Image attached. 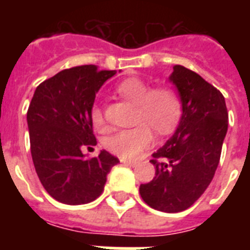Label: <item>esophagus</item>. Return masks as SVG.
<instances>
[{"mask_svg":"<svg viewBox=\"0 0 250 250\" xmlns=\"http://www.w3.org/2000/svg\"><path fill=\"white\" fill-rule=\"evenodd\" d=\"M121 162L125 165H128V166H132L135 167L137 165L136 161H132V160H125V158H121Z\"/></svg>","mask_w":250,"mask_h":250,"instance_id":"esophagus-1","label":"esophagus"}]
</instances>
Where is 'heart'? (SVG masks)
Wrapping results in <instances>:
<instances>
[{
	"label": "heart",
	"mask_w": 250,
	"mask_h": 250,
	"mask_svg": "<svg viewBox=\"0 0 250 250\" xmlns=\"http://www.w3.org/2000/svg\"><path fill=\"white\" fill-rule=\"evenodd\" d=\"M117 92L137 107L136 127L119 131L106 141V148L121 158H136L152 146V129L160 135H167L174 131L182 118V100L171 86L150 88L145 80L128 78L118 84ZM90 122L97 131L106 129L105 117L98 105L92 106Z\"/></svg>",
	"instance_id": "obj_1"
}]
</instances>
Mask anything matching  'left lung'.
<instances>
[{
	"label": "left lung",
	"mask_w": 250,
	"mask_h": 250,
	"mask_svg": "<svg viewBox=\"0 0 250 250\" xmlns=\"http://www.w3.org/2000/svg\"><path fill=\"white\" fill-rule=\"evenodd\" d=\"M183 105L170 140L153 153L152 182L140 186L145 204L165 213L192 206L213 180L229 127L223 94L201 76L176 64L170 75Z\"/></svg>",
	"instance_id": "1"
}]
</instances>
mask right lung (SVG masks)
Wrapping results in <instances>:
<instances>
[{
	"instance_id": "add662e5",
	"label": "right lung",
	"mask_w": 250,
	"mask_h": 250,
	"mask_svg": "<svg viewBox=\"0 0 250 250\" xmlns=\"http://www.w3.org/2000/svg\"><path fill=\"white\" fill-rule=\"evenodd\" d=\"M117 71L84 64L58 72L37 86L27 111L31 154L37 176L54 200L88 204L104 190L106 176L119 162L101 150L85 158L83 148L97 144L90 110L98 89Z\"/></svg>"
}]
</instances>
